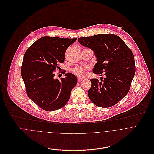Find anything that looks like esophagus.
Returning <instances> with one entry per match:
<instances>
[{"label": "esophagus", "mask_w": 154, "mask_h": 154, "mask_svg": "<svg viewBox=\"0 0 154 154\" xmlns=\"http://www.w3.org/2000/svg\"><path fill=\"white\" fill-rule=\"evenodd\" d=\"M84 79L83 78H78V81H79V82H80V81H82Z\"/></svg>", "instance_id": "34e87169"}]
</instances>
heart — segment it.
<instances>
[{"label":"heart","instance_id":"heart-1","mask_svg":"<svg viewBox=\"0 0 154 154\" xmlns=\"http://www.w3.org/2000/svg\"><path fill=\"white\" fill-rule=\"evenodd\" d=\"M73 72L79 77H84L86 75V69L82 67L77 66L73 69Z\"/></svg>","mask_w":154,"mask_h":154}]
</instances>
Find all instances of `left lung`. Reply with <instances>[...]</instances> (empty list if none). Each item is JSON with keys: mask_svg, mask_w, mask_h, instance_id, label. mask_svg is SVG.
Wrapping results in <instances>:
<instances>
[{"mask_svg": "<svg viewBox=\"0 0 154 154\" xmlns=\"http://www.w3.org/2000/svg\"><path fill=\"white\" fill-rule=\"evenodd\" d=\"M78 42L91 49L97 58L93 72L105 78L91 79L88 90L90 100L100 107H110L128 93L135 74L134 56L132 51L119 36L100 34L78 38Z\"/></svg>", "mask_w": 154, "mask_h": 154, "instance_id": "obj_1", "label": "left lung"}]
</instances>
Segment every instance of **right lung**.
<instances>
[{
  "mask_svg": "<svg viewBox=\"0 0 154 154\" xmlns=\"http://www.w3.org/2000/svg\"><path fill=\"white\" fill-rule=\"evenodd\" d=\"M77 38L43 37L26 51L22 62L21 76L28 97L45 111L57 110L68 102L77 77L67 73L59 81L54 78L59 63L65 61L67 48Z\"/></svg>",
  "mask_w": 154,
  "mask_h": 154,
  "instance_id": "obj_1",
  "label": "right lung"
}]
</instances>
